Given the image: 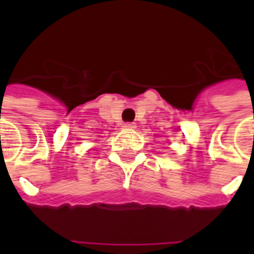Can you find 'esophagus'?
<instances>
[{
	"mask_svg": "<svg viewBox=\"0 0 254 254\" xmlns=\"http://www.w3.org/2000/svg\"><path fill=\"white\" fill-rule=\"evenodd\" d=\"M124 127H125V129H134V127H136V124H133V122H127V124L124 125Z\"/></svg>",
	"mask_w": 254,
	"mask_h": 254,
	"instance_id": "obj_1",
	"label": "esophagus"
}]
</instances>
